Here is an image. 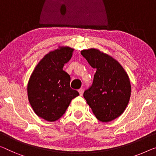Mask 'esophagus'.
<instances>
[{
	"label": "esophagus",
	"instance_id": "obj_1",
	"mask_svg": "<svg viewBox=\"0 0 156 156\" xmlns=\"http://www.w3.org/2000/svg\"><path fill=\"white\" fill-rule=\"evenodd\" d=\"M83 92H84V90H83L82 88H81V89H80V90H78V92H79V94H80V96H83Z\"/></svg>",
	"mask_w": 156,
	"mask_h": 156
}]
</instances>
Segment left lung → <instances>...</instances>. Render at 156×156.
<instances>
[{
	"label": "left lung",
	"mask_w": 156,
	"mask_h": 156,
	"mask_svg": "<svg viewBox=\"0 0 156 156\" xmlns=\"http://www.w3.org/2000/svg\"><path fill=\"white\" fill-rule=\"evenodd\" d=\"M80 54L97 69L92 85L83 97L99 121H112L122 114L129 103V76L117 60L98 49L83 50Z\"/></svg>",
	"instance_id": "1"
}]
</instances>
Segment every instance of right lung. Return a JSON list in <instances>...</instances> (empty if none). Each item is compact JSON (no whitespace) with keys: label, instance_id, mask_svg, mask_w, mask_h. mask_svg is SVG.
Wrapping results in <instances>:
<instances>
[{"label":"right lung","instance_id":"1","mask_svg":"<svg viewBox=\"0 0 156 156\" xmlns=\"http://www.w3.org/2000/svg\"><path fill=\"white\" fill-rule=\"evenodd\" d=\"M73 48L59 46L42 58L27 85L28 99L36 114L49 122L59 119L79 93L70 87L71 77L63 70Z\"/></svg>","mask_w":156,"mask_h":156}]
</instances>
